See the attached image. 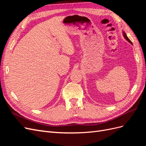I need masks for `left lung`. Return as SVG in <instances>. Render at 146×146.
Here are the masks:
<instances>
[{"label":"left lung","instance_id":"left-lung-1","mask_svg":"<svg viewBox=\"0 0 146 146\" xmlns=\"http://www.w3.org/2000/svg\"><path fill=\"white\" fill-rule=\"evenodd\" d=\"M123 37L125 38V39H126V40L127 41H129L130 44H131L132 45H133V44H132V42H131V41L130 40V39H129V38L127 37V35H126V33L124 32H123Z\"/></svg>","mask_w":146,"mask_h":146}]
</instances>
